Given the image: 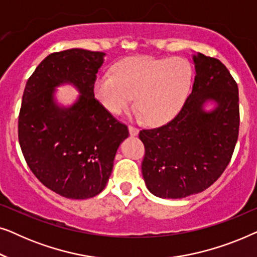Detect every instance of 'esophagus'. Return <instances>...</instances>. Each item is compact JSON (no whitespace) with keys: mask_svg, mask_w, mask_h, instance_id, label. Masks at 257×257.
Listing matches in <instances>:
<instances>
[{"mask_svg":"<svg viewBox=\"0 0 257 257\" xmlns=\"http://www.w3.org/2000/svg\"><path fill=\"white\" fill-rule=\"evenodd\" d=\"M128 132H130V136L136 137V136H138L139 130L137 128V127H135V126H128Z\"/></svg>","mask_w":257,"mask_h":257,"instance_id":"obj_1","label":"esophagus"}]
</instances>
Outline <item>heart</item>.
I'll return each mask as SVG.
<instances>
[{"instance_id":"b5f03b06","label":"heart","mask_w":257,"mask_h":257,"mask_svg":"<svg viewBox=\"0 0 257 257\" xmlns=\"http://www.w3.org/2000/svg\"><path fill=\"white\" fill-rule=\"evenodd\" d=\"M193 70L181 57H136L114 65L93 83L97 100L113 114L135 104L150 125H161L179 113L192 86Z\"/></svg>"}]
</instances>
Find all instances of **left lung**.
Here are the masks:
<instances>
[{"instance_id":"obj_1","label":"left lung","mask_w":257,"mask_h":257,"mask_svg":"<svg viewBox=\"0 0 257 257\" xmlns=\"http://www.w3.org/2000/svg\"><path fill=\"white\" fill-rule=\"evenodd\" d=\"M192 92L173 120L143 130L142 172L146 187L163 199H181L205 191L221 177L238 137L237 84L219 59L192 56ZM208 102L216 106L204 110Z\"/></svg>"}]
</instances>
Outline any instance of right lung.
Here are the masks:
<instances>
[{"mask_svg":"<svg viewBox=\"0 0 257 257\" xmlns=\"http://www.w3.org/2000/svg\"><path fill=\"white\" fill-rule=\"evenodd\" d=\"M104 57L84 49L54 52L37 66L23 92L19 142L24 159L45 187L68 199H89L103 191L118 147L128 137L127 126L94 98ZM64 83L80 92L70 107L54 97Z\"/></svg>","mask_w":257,"mask_h":257,"instance_id":"add662e5","label":"right lung"}]
</instances>
